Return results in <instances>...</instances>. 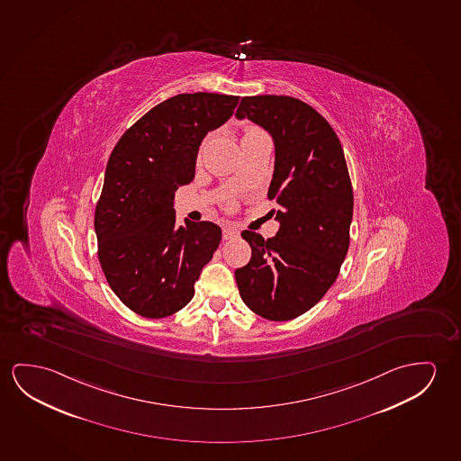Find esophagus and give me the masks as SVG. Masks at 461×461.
Masks as SVG:
<instances>
[{
	"instance_id": "obj_1",
	"label": "esophagus",
	"mask_w": 461,
	"mask_h": 461,
	"mask_svg": "<svg viewBox=\"0 0 461 461\" xmlns=\"http://www.w3.org/2000/svg\"><path fill=\"white\" fill-rule=\"evenodd\" d=\"M238 231L231 227L223 228V240L228 241V240H234V238H238Z\"/></svg>"
}]
</instances>
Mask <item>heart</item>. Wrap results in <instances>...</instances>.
<instances>
[{
  "mask_svg": "<svg viewBox=\"0 0 461 461\" xmlns=\"http://www.w3.org/2000/svg\"><path fill=\"white\" fill-rule=\"evenodd\" d=\"M254 131H257V129H249L248 132L246 134H249V132H254Z\"/></svg>",
  "mask_w": 461,
  "mask_h": 461,
  "instance_id": "1",
  "label": "heart"
}]
</instances>
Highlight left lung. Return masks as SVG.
<instances>
[{
	"label": "left lung",
	"mask_w": 461,
	"mask_h": 461,
	"mask_svg": "<svg viewBox=\"0 0 461 461\" xmlns=\"http://www.w3.org/2000/svg\"><path fill=\"white\" fill-rule=\"evenodd\" d=\"M268 131L275 172L268 199L276 236L242 231L250 262L234 271L242 302L269 321L312 310L339 276L349 248L353 186L340 140L324 116L287 95L244 97L236 112Z\"/></svg>",
	"instance_id": "obj_1"
}]
</instances>
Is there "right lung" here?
<instances>
[{"label": "right lung", "mask_w": 461, "mask_h": 461, "mask_svg": "<svg viewBox=\"0 0 461 461\" xmlns=\"http://www.w3.org/2000/svg\"><path fill=\"white\" fill-rule=\"evenodd\" d=\"M240 97L178 94L153 106L114 145L94 228L106 281L143 318L180 312L219 248L212 221L176 225L174 196L194 178L205 134L230 120Z\"/></svg>", "instance_id": "1"}]
</instances>
